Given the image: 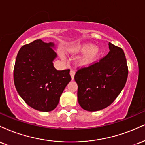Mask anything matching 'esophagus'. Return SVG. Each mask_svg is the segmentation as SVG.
Here are the masks:
<instances>
[{
	"label": "esophagus",
	"mask_w": 145,
	"mask_h": 145,
	"mask_svg": "<svg viewBox=\"0 0 145 145\" xmlns=\"http://www.w3.org/2000/svg\"><path fill=\"white\" fill-rule=\"evenodd\" d=\"M70 76H71V80H74V76H75V71L74 70H71L70 71Z\"/></svg>",
	"instance_id": "esophagus-1"
}]
</instances>
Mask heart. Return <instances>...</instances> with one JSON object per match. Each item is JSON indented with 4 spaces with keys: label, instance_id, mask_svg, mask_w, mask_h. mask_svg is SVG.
<instances>
[{
    "label": "heart",
    "instance_id": "heart-1",
    "mask_svg": "<svg viewBox=\"0 0 145 145\" xmlns=\"http://www.w3.org/2000/svg\"><path fill=\"white\" fill-rule=\"evenodd\" d=\"M68 52L74 55L82 54L76 61V65L80 67H87L97 62L102 54V49L91 43H82L71 46ZM61 57L64 59L63 56Z\"/></svg>",
    "mask_w": 145,
    "mask_h": 145
}]
</instances>
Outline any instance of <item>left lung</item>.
Returning <instances> with one entry per match:
<instances>
[{
  "label": "left lung",
  "mask_w": 145,
  "mask_h": 145,
  "mask_svg": "<svg viewBox=\"0 0 145 145\" xmlns=\"http://www.w3.org/2000/svg\"><path fill=\"white\" fill-rule=\"evenodd\" d=\"M109 52L99 62L79 69L75 75L81 108L94 112L106 108L125 85L128 69L122 48L108 43Z\"/></svg>",
  "instance_id": "obj_1"
}]
</instances>
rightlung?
Wrapping results in <instances>:
<instances>
[{
  "label": "right lung",
  "mask_w": 145,
  "mask_h": 145,
  "mask_svg": "<svg viewBox=\"0 0 145 145\" xmlns=\"http://www.w3.org/2000/svg\"><path fill=\"white\" fill-rule=\"evenodd\" d=\"M53 42L41 39L23 46L15 63L14 84L18 94L29 106L41 112L53 110L70 82L69 69L56 70L57 54Z\"/></svg>",
  "instance_id": "obj_1"
}]
</instances>
